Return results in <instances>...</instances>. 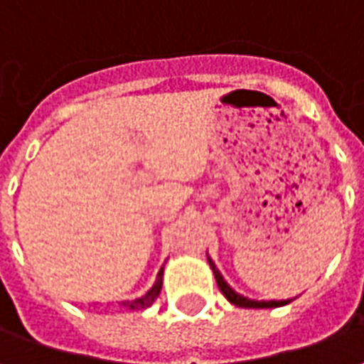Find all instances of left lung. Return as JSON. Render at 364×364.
Listing matches in <instances>:
<instances>
[{
	"label": "left lung",
	"mask_w": 364,
	"mask_h": 364,
	"mask_svg": "<svg viewBox=\"0 0 364 364\" xmlns=\"http://www.w3.org/2000/svg\"><path fill=\"white\" fill-rule=\"evenodd\" d=\"M208 263H210V269H213L214 277H216L218 289H220L222 294L228 298L232 304L240 306V308H279V306H284L290 302V300H269V302H265V300H250V298L242 296V294H237L236 290L230 287L228 282L224 281V277H222L220 271L216 269L213 259H208Z\"/></svg>",
	"instance_id": "1"
}]
</instances>
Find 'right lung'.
<instances>
[{
  "label": "right lung",
  "mask_w": 364,
  "mask_h": 364,
  "mask_svg": "<svg viewBox=\"0 0 364 364\" xmlns=\"http://www.w3.org/2000/svg\"><path fill=\"white\" fill-rule=\"evenodd\" d=\"M161 274H164V269L159 271L158 281H156V284L148 290V294H146V296L136 298V300H132V302H122V304L128 306L130 310H144V308H148V306L154 304V300H156V298L159 296V292H161Z\"/></svg>",
  "instance_id": "obj_1"
}]
</instances>
